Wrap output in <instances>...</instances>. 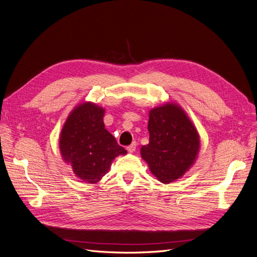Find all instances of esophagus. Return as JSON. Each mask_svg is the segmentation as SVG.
Returning a JSON list of instances; mask_svg holds the SVG:
<instances>
[{
	"mask_svg": "<svg viewBox=\"0 0 257 257\" xmlns=\"http://www.w3.org/2000/svg\"><path fill=\"white\" fill-rule=\"evenodd\" d=\"M136 142H134V143H132L130 146H127L126 147V150L128 151V152H131V153H133L135 150H136Z\"/></svg>",
	"mask_w": 257,
	"mask_h": 257,
	"instance_id": "34e87169",
	"label": "esophagus"
}]
</instances>
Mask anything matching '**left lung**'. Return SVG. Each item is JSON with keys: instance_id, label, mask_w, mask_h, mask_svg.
Wrapping results in <instances>:
<instances>
[{"instance_id": "obj_1", "label": "left lung", "mask_w": 257, "mask_h": 257, "mask_svg": "<svg viewBox=\"0 0 257 257\" xmlns=\"http://www.w3.org/2000/svg\"><path fill=\"white\" fill-rule=\"evenodd\" d=\"M149 144L141 149L152 175L162 183L181 178L195 162L199 135L182 108L174 103L155 107L149 112Z\"/></svg>"}]
</instances>
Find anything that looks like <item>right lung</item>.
I'll return each mask as SVG.
<instances>
[{
	"mask_svg": "<svg viewBox=\"0 0 257 257\" xmlns=\"http://www.w3.org/2000/svg\"><path fill=\"white\" fill-rule=\"evenodd\" d=\"M104 108L85 102L69 113L60 135V151L83 182L94 184L102 179L114 158L126 154L105 128Z\"/></svg>",
	"mask_w": 257,
	"mask_h": 257,
	"instance_id": "1",
	"label": "right lung"
}]
</instances>
